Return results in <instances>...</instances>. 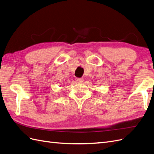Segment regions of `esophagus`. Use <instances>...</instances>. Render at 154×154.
<instances>
[{
    "instance_id": "esophagus-1",
    "label": "esophagus",
    "mask_w": 154,
    "mask_h": 154,
    "mask_svg": "<svg viewBox=\"0 0 154 154\" xmlns=\"http://www.w3.org/2000/svg\"><path fill=\"white\" fill-rule=\"evenodd\" d=\"M76 81L77 82H79V83H81V82H83L84 80H83V79H82V78H77Z\"/></svg>"
}]
</instances>
